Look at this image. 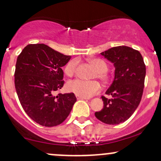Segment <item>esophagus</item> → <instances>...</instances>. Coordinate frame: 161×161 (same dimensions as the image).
Instances as JSON below:
<instances>
[{
  "label": "esophagus",
  "instance_id": "obj_1",
  "mask_svg": "<svg viewBox=\"0 0 161 161\" xmlns=\"http://www.w3.org/2000/svg\"><path fill=\"white\" fill-rule=\"evenodd\" d=\"M76 97H77V100H87V98H86V97H81V96H79V95H77V94H76Z\"/></svg>",
  "mask_w": 161,
  "mask_h": 161
}]
</instances>
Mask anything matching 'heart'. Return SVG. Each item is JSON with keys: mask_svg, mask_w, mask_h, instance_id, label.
<instances>
[{"mask_svg": "<svg viewBox=\"0 0 161 161\" xmlns=\"http://www.w3.org/2000/svg\"><path fill=\"white\" fill-rule=\"evenodd\" d=\"M92 66L96 71L94 77H97L102 82L106 83L110 80V75L107 73L108 65L103 59L93 58L90 61ZM77 61L76 60L70 61L64 68V73L68 77H71L75 74ZM68 91L75 93V94L84 97H90L99 93L101 89L100 84L97 80H84L80 79L68 81L66 85Z\"/></svg>", "mask_w": 161, "mask_h": 161, "instance_id": "heart-1", "label": "heart"}]
</instances>
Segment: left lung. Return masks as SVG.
<instances>
[{
    "mask_svg": "<svg viewBox=\"0 0 161 161\" xmlns=\"http://www.w3.org/2000/svg\"><path fill=\"white\" fill-rule=\"evenodd\" d=\"M115 66V78L106 90L108 99L102 96L103 109L95 116L108 125L125 122L138 108L144 86L146 66L138 50L128 46H116L101 52Z\"/></svg>",
    "mask_w": 161,
    "mask_h": 161,
    "instance_id": "1",
    "label": "left lung"
}]
</instances>
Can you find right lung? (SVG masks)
<instances>
[{"mask_svg": "<svg viewBox=\"0 0 161 161\" xmlns=\"http://www.w3.org/2000/svg\"><path fill=\"white\" fill-rule=\"evenodd\" d=\"M71 59L45 44H30L18 55L14 84L23 109L34 122L46 127L62 123L77 101L74 93L55 91L64 85L62 68Z\"/></svg>", "mask_w": 161, "mask_h": 161, "instance_id": "add662e5", "label": "right lung"}]
</instances>
